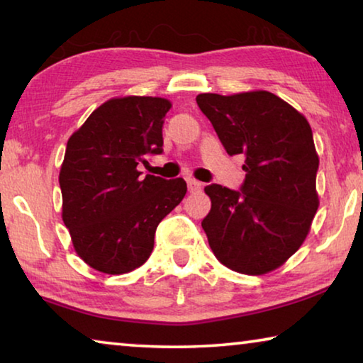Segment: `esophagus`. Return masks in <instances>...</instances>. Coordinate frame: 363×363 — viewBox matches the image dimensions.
<instances>
[{"mask_svg":"<svg viewBox=\"0 0 363 363\" xmlns=\"http://www.w3.org/2000/svg\"><path fill=\"white\" fill-rule=\"evenodd\" d=\"M187 186H189L190 192H196V190H200L201 187H203V184H201L200 181L194 179V177H189V179H187Z\"/></svg>","mask_w":363,"mask_h":363,"instance_id":"34e87169","label":"esophagus"}]
</instances>
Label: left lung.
Returning <instances> with one entry per match:
<instances>
[{"mask_svg":"<svg viewBox=\"0 0 363 363\" xmlns=\"http://www.w3.org/2000/svg\"><path fill=\"white\" fill-rule=\"evenodd\" d=\"M196 104L229 155H245L240 190L205 187L211 210L201 220L220 264L262 275L299 250L318 208V155L309 123L269 91L199 94Z\"/></svg>","mask_w":363,"mask_h":363,"instance_id":"8db88e82","label":"left lung"}]
</instances>
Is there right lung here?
Wrapping results in <instances>:
<instances>
[{
  "label": "right lung",
  "instance_id": "right-lung-1",
  "mask_svg": "<svg viewBox=\"0 0 363 363\" xmlns=\"http://www.w3.org/2000/svg\"><path fill=\"white\" fill-rule=\"evenodd\" d=\"M169 108L163 97H115L67 143L59 174L62 219L77 255L99 272L120 275L143 266L158 224L187 192L182 177H143L138 169L145 155L163 152Z\"/></svg>",
  "mask_w": 363,
  "mask_h": 363
}]
</instances>
